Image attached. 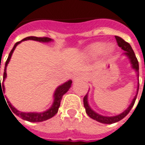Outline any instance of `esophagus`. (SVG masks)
<instances>
[{
    "label": "esophagus",
    "mask_w": 145,
    "mask_h": 145,
    "mask_svg": "<svg viewBox=\"0 0 145 145\" xmlns=\"http://www.w3.org/2000/svg\"><path fill=\"white\" fill-rule=\"evenodd\" d=\"M80 78H81V76H78L77 75V76H75V79L74 80H77V79H80Z\"/></svg>",
    "instance_id": "34e87169"
}]
</instances>
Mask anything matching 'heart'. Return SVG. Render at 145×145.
Returning <instances> with one entry per match:
<instances>
[{"label": "heart", "instance_id": "1", "mask_svg": "<svg viewBox=\"0 0 145 145\" xmlns=\"http://www.w3.org/2000/svg\"><path fill=\"white\" fill-rule=\"evenodd\" d=\"M104 51H106V53H111L113 51V47L112 46L106 47V43L104 42H95L85 49L84 54L89 57H95L100 55Z\"/></svg>", "mask_w": 145, "mask_h": 145}]
</instances>
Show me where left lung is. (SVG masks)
<instances>
[{
	"label": "left lung",
	"instance_id": "1",
	"mask_svg": "<svg viewBox=\"0 0 145 145\" xmlns=\"http://www.w3.org/2000/svg\"><path fill=\"white\" fill-rule=\"evenodd\" d=\"M115 38L116 42H117L118 46L120 47H121V49L125 52H124V54L130 59V61H131L132 68L135 69V71L137 72V75H139V62H138V60H137V58L135 56V52H134V51L132 49L131 46L127 42H125V40H123L121 38H120L118 36H115ZM138 91H139V85H138V89H137V93L135 96L134 99L132 100L131 105L128 106V108L125 111H124L122 113H121V114H119V115L117 116H105L99 115L97 112H95L94 111H93L91 109V107L89 106V103H88V94H86L84 97V106L85 107L86 113L92 119L97 121L98 122H101V123L112 124L115 123V122H117V121H121V119H123L124 117L127 115L130 112V111L131 110V108L134 106V104H135L136 97H137Z\"/></svg>",
	"mask_w": 145,
	"mask_h": 145
}]
</instances>
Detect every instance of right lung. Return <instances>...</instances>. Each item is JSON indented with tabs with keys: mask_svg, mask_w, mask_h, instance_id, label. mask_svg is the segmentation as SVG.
<instances>
[{
	"mask_svg": "<svg viewBox=\"0 0 145 145\" xmlns=\"http://www.w3.org/2000/svg\"><path fill=\"white\" fill-rule=\"evenodd\" d=\"M26 40H34V41H39V42H49L51 41H52V39H49V38H47V37H42V38H38V37H27L25 39H24L23 40H21L20 42H17L14 46L12 48V50L10 51V54H9V56L5 61V69H4V74H3V82H4L5 79L6 78V66L9 63L10 58H11V56H12V53H13L14 50L15 49L16 46L18 44H20L21 42L23 41H26ZM71 84H72V81L71 80H68L67 82H65V84L60 85L55 91V93H54V102L52 103V106H51L48 110L43 112H20V111H18L15 107H14L11 103L10 102H7V106H9L10 107V109L12 110V115L14 116V114H15L16 116H18L19 117L22 118L23 120H25V121H30V122H41V121H46V120H48L50 118H52V116L57 113L58 112V109H59V106H60V104H61V98H62V96L64 95L65 93L69 90V89L71 87ZM5 91V86L4 84H2V87H1V77H0V98L1 95H3L4 97V94H3V92ZM5 98V97H4ZM7 101V100H6ZM11 112V111H10ZM12 113V112H11ZM15 117V116H14Z\"/></svg>",
	"mask_w": 145,
	"mask_h": 145,
	"instance_id": "obj_1",
	"label": "right lung"
}]
</instances>
